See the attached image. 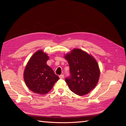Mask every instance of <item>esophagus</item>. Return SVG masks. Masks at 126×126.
Segmentation results:
<instances>
[{"instance_id":"1","label":"esophagus","mask_w":126,"mask_h":126,"mask_svg":"<svg viewBox=\"0 0 126 126\" xmlns=\"http://www.w3.org/2000/svg\"><path fill=\"white\" fill-rule=\"evenodd\" d=\"M59 78H60V79H63V78H64V75H63V74L60 75L59 76Z\"/></svg>"}]
</instances>
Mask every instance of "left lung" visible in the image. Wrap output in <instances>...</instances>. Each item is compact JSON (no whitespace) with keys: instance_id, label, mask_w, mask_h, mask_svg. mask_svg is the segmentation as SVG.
<instances>
[{"instance_id":"obj_1","label":"left lung","mask_w":126,"mask_h":126,"mask_svg":"<svg viewBox=\"0 0 126 126\" xmlns=\"http://www.w3.org/2000/svg\"><path fill=\"white\" fill-rule=\"evenodd\" d=\"M70 67V76L65 81L72 92L79 96L88 94L97 85L100 70L96 60L86 52L74 49L64 56Z\"/></svg>"}]
</instances>
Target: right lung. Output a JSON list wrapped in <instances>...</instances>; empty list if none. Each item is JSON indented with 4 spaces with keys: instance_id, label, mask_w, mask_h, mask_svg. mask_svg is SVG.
I'll use <instances>...</instances> for the list:
<instances>
[{
    "instance_id": "right-lung-1",
    "label": "right lung",
    "mask_w": 126,
    "mask_h": 126,
    "mask_svg": "<svg viewBox=\"0 0 126 126\" xmlns=\"http://www.w3.org/2000/svg\"><path fill=\"white\" fill-rule=\"evenodd\" d=\"M47 54L43 50L36 52L26 66L24 78L26 85L33 93L47 94L59 78L47 64Z\"/></svg>"
}]
</instances>
